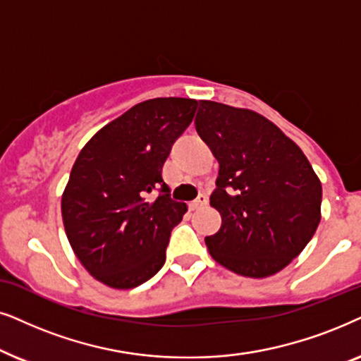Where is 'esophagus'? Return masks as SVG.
I'll return each instance as SVG.
<instances>
[{"mask_svg":"<svg viewBox=\"0 0 361 361\" xmlns=\"http://www.w3.org/2000/svg\"><path fill=\"white\" fill-rule=\"evenodd\" d=\"M206 203H208V196H206L204 193H201V195L198 196V198L191 201V203H190V209H191V211H195V209L201 208V206H204Z\"/></svg>","mask_w":361,"mask_h":361,"instance_id":"34e87169","label":"esophagus"}]
</instances>
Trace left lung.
Listing matches in <instances>:
<instances>
[{
	"mask_svg": "<svg viewBox=\"0 0 361 361\" xmlns=\"http://www.w3.org/2000/svg\"><path fill=\"white\" fill-rule=\"evenodd\" d=\"M195 125L219 163L209 203L223 223L204 238L209 254L244 277L282 271L320 223L314 168L281 128L252 110L200 100Z\"/></svg>",
	"mask_w": 361,
	"mask_h": 361,
	"instance_id": "left-lung-1",
	"label": "left lung"
}]
</instances>
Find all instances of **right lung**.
<instances>
[{
	"instance_id": "add662e5",
	"label": "right lung",
	"mask_w": 361,
	"mask_h": 361,
	"mask_svg": "<svg viewBox=\"0 0 361 361\" xmlns=\"http://www.w3.org/2000/svg\"><path fill=\"white\" fill-rule=\"evenodd\" d=\"M195 99L133 105L95 133L72 166L62 221L77 259L114 289H133L160 271L186 204L171 200L161 168L195 117ZM159 191L153 202L147 193Z\"/></svg>"
}]
</instances>
